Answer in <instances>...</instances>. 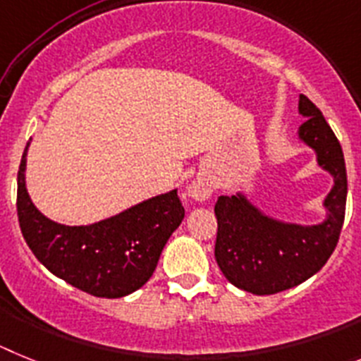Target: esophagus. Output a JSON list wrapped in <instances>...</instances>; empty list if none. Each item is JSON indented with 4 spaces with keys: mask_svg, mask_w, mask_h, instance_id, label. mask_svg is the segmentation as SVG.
<instances>
[{
    "mask_svg": "<svg viewBox=\"0 0 361 361\" xmlns=\"http://www.w3.org/2000/svg\"><path fill=\"white\" fill-rule=\"evenodd\" d=\"M212 192H214V189H212V183L207 180V178L198 176L196 180L190 181L189 196L192 200H196V202H205V200L211 198Z\"/></svg>",
    "mask_w": 361,
    "mask_h": 361,
    "instance_id": "esophagus-1",
    "label": "esophagus"
}]
</instances>
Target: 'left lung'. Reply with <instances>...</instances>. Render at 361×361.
Masks as SVG:
<instances>
[{"mask_svg":"<svg viewBox=\"0 0 361 361\" xmlns=\"http://www.w3.org/2000/svg\"><path fill=\"white\" fill-rule=\"evenodd\" d=\"M298 109L307 118L298 136L316 150L318 165L334 178L324 202L325 221L305 227L283 224L258 211L243 194L219 196L214 205L218 267L238 289L258 296L287 290L316 274L336 249L345 219L347 171L340 142L322 111L303 94Z\"/></svg>","mask_w":361,"mask_h":361,"instance_id":"left-lung-1","label":"left lung"}]
</instances>
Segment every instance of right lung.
<instances>
[{
  "label": "right lung",
  "instance_id": "obj_1",
  "mask_svg": "<svg viewBox=\"0 0 361 361\" xmlns=\"http://www.w3.org/2000/svg\"><path fill=\"white\" fill-rule=\"evenodd\" d=\"M18 171V219L27 245L52 274L98 298H121L149 281L185 209L178 190L159 194L98 224L68 227L37 211Z\"/></svg>",
  "mask_w": 361,
  "mask_h": 361
}]
</instances>
